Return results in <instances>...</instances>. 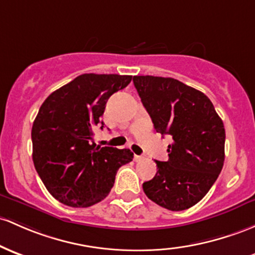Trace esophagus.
Segmentation results:
<instances>
[{
    "instance_id": "obj_1",
    "label": "esophagus",
    "mask_w": 255,
    "mask_h": 255,
    "mask_svg": "<svg viewBox=\"0 0 255 255\" xmlns=\"http://www.w3.org/2000/svg\"><path fill=\"white\" fill-rule=\"evenodd\" d=\"M142 159H144V157H142V156L134 155V161H135V162H140V161H142Z\"/></svg>"
}]
</instances>
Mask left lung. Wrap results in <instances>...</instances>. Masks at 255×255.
I'll use <instances>...</instances> for the list:
<instances>
[{"mask_svg": "<svg viewBox=\"0 0 255 255\" xmlns=\"http://www.w3.org/2000/svg\"><path fill=\"white\" fill-rule=\"evenodd\" d=\"M134 86L156 132L169 135L168 161L142 184L145 195L169 211H184L205 197L225 158V128L208 97L170 77L134 76Z\"/></svg>", "mask_w": 255, "mask_h": 255, "instance_id": "obj_1", "label": "left lung"}]
</instances>
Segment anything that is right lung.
<instances>
[{
    "instance_id": "add662e5",
    "label": "right lung",
    "mask_w": 255,
    "mask_h": 255,
    "mask_svg": "<svg viewBox=\"0 0 255 255\" xmlns=\"http://www.w3.org/2000/svg\"><path fill=\"white\" fill-rule=\"evenodd\" d=\"M128 75L83 74L53 92L32 125V159L49 194L70 207H91L113 189L117 170L133 159L129 149L97 146L108 99L129 85Z\"/></svg>"
}]
</instances>
